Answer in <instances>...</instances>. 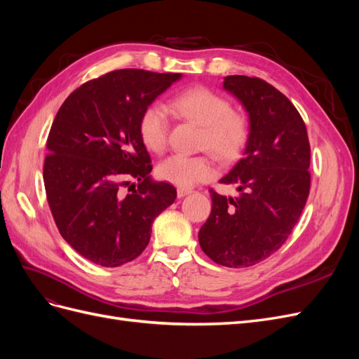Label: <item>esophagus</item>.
<instances>
[{
	"label": "esophagus",
	"mask_w": 359,
	"mask_h": 359,
	"mask_svg": "<svg viewBox=\"0 0 359 359\" xmlns=\"http://www.w3.org/2000/svg\"><path fill=\"white\" fill-rule=\"evenodd\" d=\"M189 193H191L190 189H178V190H177V196L181 199V198H184V196H187Z\"/></svg>",
	"instance_id": "obj_1"
}]
</instances>
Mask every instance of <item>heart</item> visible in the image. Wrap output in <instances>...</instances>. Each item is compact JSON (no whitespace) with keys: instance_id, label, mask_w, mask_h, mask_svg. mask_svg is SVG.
<instances>
[{"instance_id":"b5f03b06","label":"heart","mask_w":359,"mask_h":359,"mask_svg":"<svg viewBox=\"0 0 359 359\" xmlns=\"http://www.w3.org/2000/svg\"><path fill=\"white\" fill-rule=\"evenodd\" d=\"M170 111L180 118L202 126L201 148L210 149L217 160L231 163L241 156L250 124L244 114L232 111L231 102L206 86H191L170 100ZM168 115L160 104L147 106L139 118V136L151 153H163L168 145ZM215 168L208 156L175 154L157 166L160 180L190 189L214 177Z\"/></svg>"}]
</instances>
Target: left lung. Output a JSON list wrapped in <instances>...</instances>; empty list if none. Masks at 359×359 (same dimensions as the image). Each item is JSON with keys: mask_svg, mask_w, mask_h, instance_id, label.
I'll use <instances>...</instances> for the list:
<instances>
[{"mask_svg": "<svg viewBox=\"0 0 359 359\" xmlns=\"http://www.w3.org/2000/svg\"><path fill=\"white\" fill-rule=\"evenodd\" d=\"M223 88L248 112L250 136L243 158L220 180L240 194L210 190L199 244L215 264L243 268L276 253L298 223L310 193V142L297 107L273 85L233 74Z\"/></svg>", "mask_w": 359, "mask_h": 359, "instance_id": "left-lung-1", "label": "left lung"}]
</instances>
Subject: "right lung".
Masks as SVG:
<instances>
[{
    "mask_svg": "<svg viewBox=\"0 0 359 359\" xmlns=\"http://www.w3.org/2000/svg\"><path fill=\"white\" fill-rule=\"evenodd\" d=\"M180 73L123 69L74 90L48 136L46 198L61 236L93 264L119 266L144 252L156 217L177 190L151 180L139 118ZM138 190L126 194L129 180Z\"/></svg>",
    "mask_w": 359,
    "mask_h": 359,
    "instance_id": "obj_1",
    "label": "right lung"
}]
</instances>
